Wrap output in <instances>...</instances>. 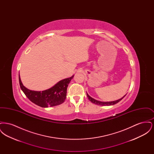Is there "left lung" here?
Listing matches in <instances>:
<instances>
[{"label":"left lung","mask_w":154,"mask_h":154,"mask_svg":"<svg viewBox=\"0 0 154 154\" xmlns=\"http://www.w3.org/2000/svg\"><path fill=\"white\" fill-rule=\"evenodd\" d=\"M87 95L88 99H89L91 102L93 103H94V104H95L99 105V106H112V105L116 104H117V103L120 102V101L124 97L126 94L124 96L122 97H121V99H118V100H117L111 101V102H101V101H99V100H96L95 99L92 98V97H91V96L89 95L88 94H87Z\"/></svg>","instance_id":"8db88e82"}]
</instances>
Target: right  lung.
Here are the masks:
<instances>
[{
  "label": "right lung",
  "mask_w": 154,
  "mask_h": 154,
  "mask_svg": "<svg viewBox=\"0 0 154 154\" xmlns=\"http://www.w3.org/2000/svg\"><path fill=\"white\" fill-rule=\"evenodd\" d=\"M74 75L59 81L51 88L42 91H32L26 88L22 84L20 74L19 82L21 90L32 102L42 107H48L58 106L65 102L67 88Z\"/></svg>",
  "instance_id": "1"
}]
</instances>
